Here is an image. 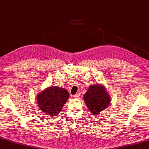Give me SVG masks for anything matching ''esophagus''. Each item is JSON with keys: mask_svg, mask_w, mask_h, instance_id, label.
Listing matches in <instances>:
<instances>
[{"mask_svg": "<svg viewBox=\"0 0 149 149\" xmlns=\"http://www.w3.org/2000/svg\"><path fill=\"white\" fill-rule=\"evenodd\" d=\"M80 96V93H77V94H75L74 96V97H76V98H79Z\"/></svg>", "mask_w": 149, "mask_h": 149, "instance_id": "34e87169", "label": "esophagus"}]
</instances>
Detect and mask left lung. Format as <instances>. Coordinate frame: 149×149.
Instances as JSON below:
<instances>
[{
	"mask_svg": "<svg viewBox=\"0 0 149 149\" xmlns=\"http://www.w3.org/2000/svg\"><path fill=\"white\" fill-rule=\"evenodd\" d=\"M86 106L93 115H97L109 106L110 98L106 89L102 85L94 84L89 87L84 95Z\"/></svg>",
	"mask_w": 149,
	"mask_h": 149,
	"instance_id": "1",
	"label": "left lung"
}]
</instances>
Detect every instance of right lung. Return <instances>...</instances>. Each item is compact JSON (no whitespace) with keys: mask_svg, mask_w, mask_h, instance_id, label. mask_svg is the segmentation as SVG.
Masks as SVG:
<instances>
[{"mask_svg":"<svg viewBox=\"0 0 149 149\" xmlns=\"http://www.w3.org/2000/svg\"><path fill=\"white\" fill-rule=\"evenodd\" d=\"M69 97L67 90L57 86H51L40 92L37 96L40 108L49 116H56Z\"/></svg>","mask_w":149,"mask_h":149,"instance_id":"right-lung-1","label":"right lung"}]
</instances>
